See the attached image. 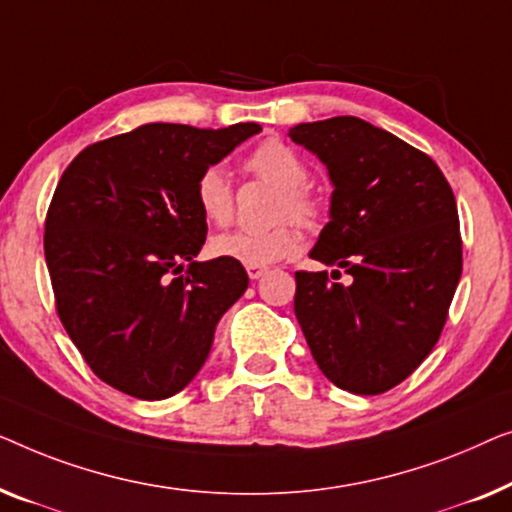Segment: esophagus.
Segmentation results:
<instances>
[{"label":"esophagus","instance_id":"esophagus-1","mask_svg":"<svg viewBox=\"0 0 512 512\" xmlns=\"http://www.w3.org/2000/svg\"><path fill=\"white\" fill-rule=\"evenodd\" d=\"M248 276H250V280H259L266 273V266H248Z\"/></svg>","mask_w":512,"mask_h":512}]
</instances>
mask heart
Listing matches in <instances>:
<instances>
[{
    "mask_svg": "<svg viewBox=\"0 0 512 512\" xmlns=\"http://www.w3.org/2000/svg\"><path fill=\"white\" fill-rule=\"evenodd\" d=\"M246 167L255 176L283 190L278 204L280 218L292 215L294 220L306 227L318 225L322 208L313 194L306 190L311 171L287 143L278 139L259 143L248 155ZM194 197H197L204 218L213 225H227L234 218V190L220 167H208L199 176ZM299 246V229L292 222H280L271 229H236V232L218 234L211 241V253L243 266H269L290 259Z\"/></svg>",
    "mask_w": 512,
    "mask_h": 512,
    "instance_id": "heart-1",
    "label": "heart"
}]
</instances>
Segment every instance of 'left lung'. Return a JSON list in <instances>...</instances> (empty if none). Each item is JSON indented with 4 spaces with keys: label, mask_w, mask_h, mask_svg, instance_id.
Returning a JSON list of instances; mask_svg holds the SVG:
<instances>
[{
    "label": "left lung",
    "mask_w": 512,
    "mask_h": 512,
    "mask_svg": "<svg viewBox=\"0 0 512 512\" xmlns=\"http://www.w3.org/2000/svg\"><path fill=\"white\" fill-rule=\"evenodd\" d=\"M290 139L329 171V222L311 257L336 266L294 273V315L331 383L383 394L424 362L448 320L462 278L455 194L429 155L355 115L301 122Z\"/></svg>",
    "instance_id": "1"
}]
</instances>
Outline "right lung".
Instances as JSON below:
<instances>
[{"mask_svg": "<svg viewBox=\"0 0 512 512\" xmlns=\"http://www.w3.org/2000/svg\"><path fill=\"white\" fill-rule=\"evenodd\" d=\"M257 132V122H150L92 143L64 169L43 250L57 315L106 385L160 401L204 366L248 273L220 257L194 262L208 232L194 187Z\"/></svg>", "mask_w": 512, "mask_h": 512, "instance_id": "1", "label": "right lung"}]
</instances>
